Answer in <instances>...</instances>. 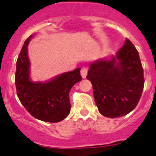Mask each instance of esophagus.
Masks as SVG:
<instances>
[{
	"mask_svg": "<svg viewBox=\"0 0 156 156\" xmlns=\"http://www.w3.org/2000/svg\"><path fill=\"white\" fill-rule=\"evenodd\" d=\"M87 74H88V68L86 67H82L81 69V75L83 78H86V76H87Z\"/></svg>",
	"mask_w": 156,
	"mask_h": 156,
	"instance_id": "34e87169",
	"label": "esophagus"
}]
</instances>
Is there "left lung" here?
Here are the masks:
<instances>
[{
    "label": "left lung",
    "mask_w": 156,
    "mask_h": 156,
    "mask_svg": "<svg viewBox=\"0 0 156 156\" xmlns=\"http://www.w3.org/2000/svg\"><path fill=\"white\" fill-rule=\"evenodd\" d=\"M86 78L93 85L100 113L112 119L126 115L136 108L144 85L139 53L128 38L109 60L92 63Z\"/></svg>",
    "instance_id": "1"
}]
</instances>
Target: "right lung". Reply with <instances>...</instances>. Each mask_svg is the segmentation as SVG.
Wrapping results in <instances>:
<instances>
[{"mask_svg":"<svg viewBox=\"0 0 156 156\" xmlns=\"http://www.w3.org/2000/svg\"><path fill=\"white\" fill-rule=\"evenodd\" d=\"M33 35L24 42L16 62L15 83L20 102L35 119L58 122L70 113L69 93L82 80L80 68L66 72L47 82H34L30 78L28 44Z\"/></svg>","mask_w":156,"mask_h":156,"instance_id":"obj_1","label":"right lung"}]
</instances>
